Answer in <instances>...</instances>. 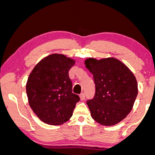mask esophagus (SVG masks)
<instances>
[{"label":"esophagus","mask_w":155,"mask_h":155,"mask_svg":"<svg viewBox=\"0 0 155 155\" xmlns=\"http://www.w3.org/2000/svg\"><path fill=\"white\" fill-rule=\"evenodd\" d=\"M80 97L81 100H84V99H85V94H84V93H81V94H80Z\"/></svg>","instance_id":"34e87169"}]
</instances>
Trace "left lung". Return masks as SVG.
I'll list each match as a JSON object with an SVG mask.
<instances>
[{
  "label": "left lung",
  "instance_id": "left-lung-1",
  "mask_svg": "<svg viewBox=\"0 0 155 155\" xmlns=\"http://www.w3.org/2000/svg\"><path fill=\"white\" fill-rule=\"evenodd\" d=\"M87 68L92 73L95 95L87 101L95 121L114 126L126 117L133 109L137 92L136 78L121 61L114 58H87Z\"/></svg>",
  "mask_w": 155,
  "mask_h": 155
}]
</instances>
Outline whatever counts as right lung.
<instances>
[{
  "label": "right lung",
  "mask_w": 155,
  "mask_h": 155,
  "mask_svg": "<svg viewBox=\"0 0 155 155\" xmlns=\"http://www.w3.org/2000/svg\"><path fill=\"white\" fill-rule=\"evenodd\" d=\"M75 63L65 55L51 54L39 61L29 74L26 84L29 104L45 124L61 125L73 116L80 101L79 96L72 92L68 75Z\"/></svg>",
  "instance_id": "right-lung-1"
}]
</instances>
